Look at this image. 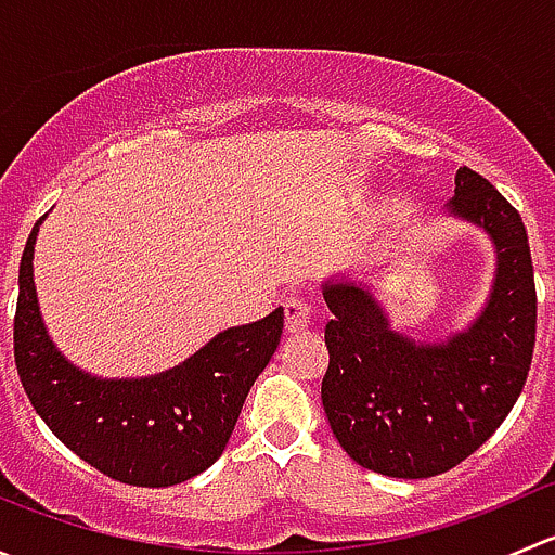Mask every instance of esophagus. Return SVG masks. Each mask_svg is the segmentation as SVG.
<instances>
[{
  "instance_id": "34e87169",
  "label": "esophagus",
  "mask_w": 555,
  "mask_h": 555,
  "mask_svg": "<svg viewBox=\"0 0 555 555\" xmlns=\"http://www.w3.org/2000/svg\"><path fill=\"white\" fill-rule=\"evenodd\" d=\"M311 317H313V304L309 298H300V295H293V298H287V304H284V319H287V333H300V330H306L311 324Z\"/></svg>"
}]
</instances>
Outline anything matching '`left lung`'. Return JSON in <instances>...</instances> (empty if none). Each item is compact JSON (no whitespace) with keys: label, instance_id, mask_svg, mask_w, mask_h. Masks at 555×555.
I'll use <instances>...</instances> for the list:
<instances>
[{"label":"left lung","instance_id":"obj_1","mask_svg":"<svg viewBox=\"0 0 555 555\" xmlns=\"http://www.w3.org/2000/svg\"><path fill=\"white\" fill-rule=\"evenodd\" d=\"M451 211L491 233L500 268L486 311L446 346L391 333L365 289L324 287L330 429L357 464L389 478H433L462 464L505 422L529 376L537 289L524 220L467 166L456 171Z\"/></svg>","mask_w":555,"mask_h":555}]
</instances>
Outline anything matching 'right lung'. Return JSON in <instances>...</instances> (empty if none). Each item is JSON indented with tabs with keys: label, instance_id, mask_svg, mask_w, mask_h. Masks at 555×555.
<instances>
[{
	"label": "right lung",
	"instance_id": "1",
	"mask_svg": "<svg viewBox=\"0 0 555 555\" xmlns=\"http://www.w3.org/2000/svg\"><path fill=\"white\" fill-rule=\"evenodd\" d=\"M24 246L13 349L21 384L50 433L82 462L128 486L182 483L220 459L251 384L276 351L284 311L225 330L184 365L142 382H99L50 344L37 309L31 255Z\"/></svg>",
	"mask_w": 555,
	"mask_h": 555
}]
</instances>
